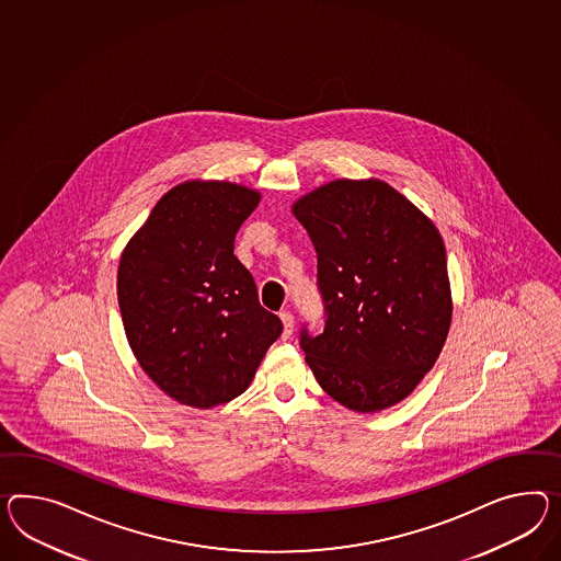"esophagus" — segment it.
Instances as JSON below:
<instances>
[{"label": "esophagus", "mask_w": 561, "mask_h": 561, "mask_svg": "<svg viewBox=\"0 0 561 561\" xmlns=\"http://www.w3.org/2000/svg\"><path fill=\"white\" fill-rule=\"evenodd\" d=\"M280 321H283V328H285V330H283V337H285V340H288V337L293 335V328H295V319H293V316H290L288 311H283V313H280Z\"/></svg>", "instance_id": "esophagus-1"}]
</instances>
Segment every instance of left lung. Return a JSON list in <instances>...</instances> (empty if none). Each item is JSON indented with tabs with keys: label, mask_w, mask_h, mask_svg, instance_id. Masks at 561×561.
Masks as SVG:
<instances>
[{
	"label": "left lung",
	"mask_w": 561,
	"mask_h": 561,
	"mask_svg": "<svg viewBox=\"0 0 561 561\" xmlns=\"http://www.w3.org/2000/svg\"><path fill=\"white\" fill-rule=\"evenodd\" d=\"M293 214L317 252L323 333L301 330L319 387L358 413L407 399L446 344L451 290L432 219L385 181L337 179Z\"/></svg>",
	"instance_id": "8db88e82"
}]
</instances>
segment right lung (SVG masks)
<instances>
[{
  "label": "right lung",
  "mask_w": 561,
  "mask_h": 561,
  "mask_svg": "<svg viewBox=\"0 0 561 561\" xmlns=\"http://www.w3.org/2000/svg\"><path fill=\"white\" fill-rule=\"evenodd\" d=\"M260 193L228 181H185L154 205L117 266L129 347L171 399L211 409L250 387L280 319L259 301L233 256Z\"/></svg>",
  "instance_id": "right-lung-1"
}]
</instances>
